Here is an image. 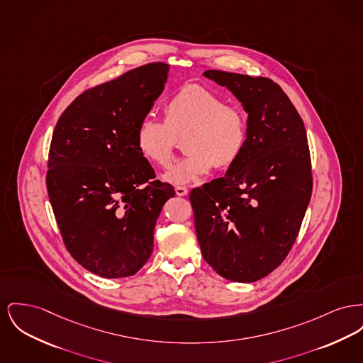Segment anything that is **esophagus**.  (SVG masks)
I'll use <instances>...</instances> for the list:
<instances>
[{"label":"esophagus","instance_id":"obj_1","mask_svg":"<svg viewBox=\"0 0 363 363\" xmlns=\"http://www.w3.org/2000/svg\"><path fill=\"white\" fill-rule=\"evenodd\" d=\"M188 192H189V191H188L186 188H184V186H177V188H175L177 196H186Z\"/></svg>","mask_w":363,"mask_h":363}]
</instances>
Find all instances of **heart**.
Returning a JSON list of instances; mask_svg holds the SVG:
<instances>
[{
	"label": "heart",
	"instance_id": "heart-1",
	"mask_svg": "<svg viewBox=\"0 0 363 363\" xmlns=\"http://www.w3.org/2000/svg\"><path fill=\"white\" fill-rule=\"evenodd\" d=\"M184 140L185 159L163 175L171 185H189L206 177L213 166L228 169L247 145L248 126L240 108L201 86L188 85L164 106V123L144 119L137 128L135 144L152 164L166 169L174 157L177 138Z\"/></svg>",
	"mask_w": 363,
	"mask_h": 363
}]
</instances>
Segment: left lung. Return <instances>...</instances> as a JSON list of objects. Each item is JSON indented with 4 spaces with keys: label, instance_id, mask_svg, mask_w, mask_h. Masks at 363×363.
<instances>
[{
    "label": "left lung",
    "instance_id": "8db88e82",
    "mask_svg": "<svg viewBox=\"0 0 363 363\" xmlns=\"http://www.w3.org/2000/svg\"><path fill=\"white\" fill-rule=\"evenodd\" d=\"M248 113L247 145L225 177L191 192L206 262L226 279L266 277L291 251L313 191L303 121L269 78L208 69Z\"/></svg>",
    "mask_w": 363,
    "mask_h": 363
}]
</instances>
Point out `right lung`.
Listing matches in <instances>:
<instances>
[{"instance_id": "add662e5", "label": "right lung", "mask_w": 363, "mask_h": 363, "mask_svg": "<svg viewBox=\"0 0 363 363\" xmlns=\"http://www.w3.org/2000/svg\"><path fill=\"white\" fill-rule=\"evenodd\" d=\"M169 69L150 63L86 90L55 128L49 200L67 250L96 276H134L148 262L156 220L175 196L170 184L150 182L155 171L135 144Z\"/></svg>"}]
</instances>
